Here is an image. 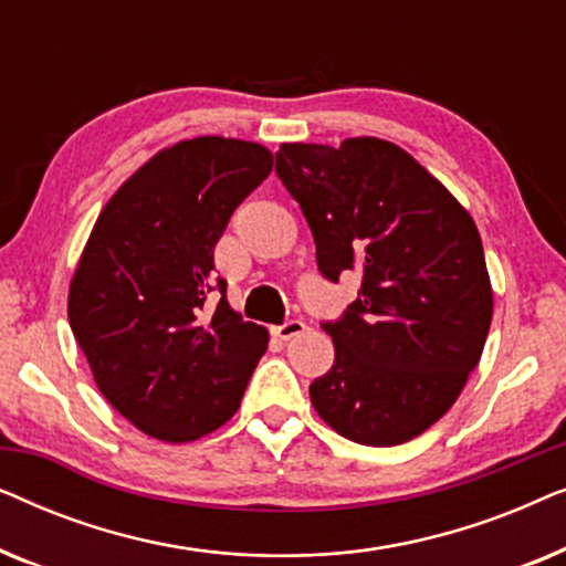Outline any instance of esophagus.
Returning a JSON list of instances; mask_svg holds the SVG:
<instances>
[{"label":"esophagus","instance_id":"esophagus-1","mask_svg":"<svg viewBox=\"0 0 566 566\" xmlns=\"http://www.w3.org/2000/svg\"><path fill=\"white\" fill-rule=\"evenodd\" d=\"M304 332H306V324L301 319H289L285 324H281V327H273V335L277 339H293V337L304 335Z\"/></svg>","mask_w":566,"mask_h":566}]
</instances>
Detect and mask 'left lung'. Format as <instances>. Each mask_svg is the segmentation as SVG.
Masks as SVG:
<instances>
[{
  "label": "left lung",
  "instance_id": "obj_1",
  "mask_svg": "<svg viewBox=\"0 0 566 566\" xmlns=\"http://www.w3.org/2000/svg\"><path fill=\"white\" fill-rule=\"evenodd\" d=\"M275 172L314 234L322 275H363L324 332L335 366L308 386L316 415L360 446H399L459 399L492 324L482 237L412 154L376 136L281 144Z\"/></svg>",
  "mask_w": 566,
  "mask_h": 566
}]
</instances>
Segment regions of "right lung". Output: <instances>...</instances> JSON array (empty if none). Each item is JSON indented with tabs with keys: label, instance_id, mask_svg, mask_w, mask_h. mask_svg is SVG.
<instances>
[{
	"label": "right lung",
	"instance_id": "obj_1",
	"mask_svg": "<svg viewBox=\"0 0 566 566\" xmlns=\"http://www.w3.org/2000/svg\"><path fill=\"white\" fill-rule=\"evenodd\" d=\"M273 151L227 136L185 138L113 192L69 283V324L103 397L149 438L190 443L239 409L268 329L227 296L206 312L213 247ZM227 293V283L219 281Z\"/></svg>",
	"mask_w": 566,
	"mask_h": 566
}]
</instances>
